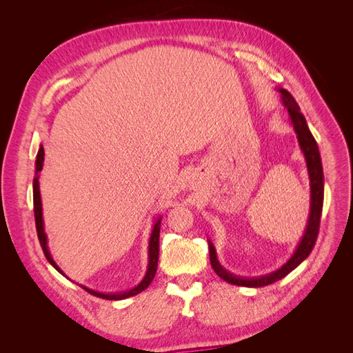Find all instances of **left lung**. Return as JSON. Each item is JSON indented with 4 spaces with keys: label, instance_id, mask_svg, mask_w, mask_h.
<instances>
[{
    "label": "left lung",
    "instance_id": "8db88e82",
    "mask_svg": "<svg viewBox=\"0 0 353 353\" xmlns=\"http://www.w3.org/2000/svg\"><path fill=\"white\" fill-rule=\"evenodd\" d=\"M279 91L281 94L283 104L287 108L288 114H290V121L293 123L294 132L297 135L299 145H301V150L303 152V156L306 159L309 179H311V210H309L307 225H306L303 237L301 243L297 244V249L293 253L292 258L288 259L281 268H279L271 274L256 276V279H243V276H237L228 272L225 268H222V265L216 258L215 245H213L212 241L209 240V256H210V263H212L213 271H215L223 281L234 285L263 287L284 279L287 274H290L307 258L309 253L312 252L318 237L319 221H321L323 203H324V172H323L321 156H319L315 138L312 137L311 131H309L305 116L301 113V108H299V104L293 99V95L284 88H279Z\"/></svg>",
    "mask_w": 353,
    "mask_h": 353
}]
</instances>
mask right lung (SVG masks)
Returning <instances> with one entry per match:
<instances>
[{"instance_id": "add662e5", "label": "right lung", "mask_w": 353, "mask_h": 353, "mask_svg": "<svg viewBox=\"0 0 353 353\" xmlns=\"http://www.w3.org/2000/svg\"><path fill=\"white\" fill-rule=\"evenodd\" d=\"M42 163H44V147H39L38 150V154H37V162H35V178H34V212H35V223H37V232H38V239H39V243H41V248H42V252H44L47 261L54 266V268L63 274V271L59 268L57 263L54 262V259L51 258V254L48 252V248H47V236L44 232V221H42V203H41V194H39V183H38V178H39V172L42 170ZM160 219L159 218L156 219L154 225H153V231H152V236H150V241H148V266H147V272L144 275L143 281L138 284L137 287L131 288V290L128 292H123V293H116V294H105V293H100V292H95V290H91V288H87L83 287L85 290H87L88 293H91L92 296H97V297H101V299H108V301H122V299H126V297H131V296H135L138 293H141L143 290H145V288L150 285V283L153 281L154 275H156V271H157V261H159V234H160Z\"/></svg>"}]
</instances>
